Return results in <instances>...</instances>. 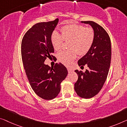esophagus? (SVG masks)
<instances>
[{
	"instance_id": "esophagus-1",
	"label": "esophagus",
	"mask_w": 127,
	"mask_h": 127,
	"mask_svg": "<svg viewBox=\"0 0 127 127\" xmlns=\"http://www.w3.org/2000/svg\"><path fill=\"white\" fill-rule=\"evenodd\" d=\"M67 69H68V72H72L73 71L72 69V68H67Z\"/></svg>"
}]
</instances>
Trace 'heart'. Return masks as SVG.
<instances>
[{
	"label": "heart",
	"instance_id": "obj_1",
	"mask_svg": "<svg viewBox=\"0 0 127 127\" xmlns=\"http://www.w3.org/2000/svg\"><path fill=\"white\" fill-rule=\"evenodd\" d=\"M60 31L61 35L56 31L53 32L51 41L56 51L62 48L64 40L70 41L69 48L71 50L62 51L57 55L59 61L64 65H69L76 58L77 53L80 55H84L90 51L94 41V31L91 28L76 24L63 26Z\"/></svg>",
	"mask_w": 127,
	"mask_h": 127
}]
</instances>
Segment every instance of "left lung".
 I'll return each instance as SVG.
<instances>
[{
  "instance_id": "1",
  "label": "left lung",
  "mask_w": 127,
  "mask_h": 127,
  "mask_svg": "<svg viewBox=\"0 0 127 127\" xmlns=\"http://www.w3.org/2000/svg\"><path fill=\"white\" fill-rule=\"evenodd\" d=\"M81 23L91 26L95 39L90 51L78 60L79 66L87 64L89 69L84 72L75 70L78 80L74 88L80 97L90 99L99 93L107 77L111 64V43L108 34L101 26L92 21Z\"/></svg>"
}]
</instances>
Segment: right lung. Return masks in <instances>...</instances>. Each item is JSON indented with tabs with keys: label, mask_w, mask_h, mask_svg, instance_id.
<instances>
[{
	"label": "right lung",
	"mask_w": 127,
	"mask_h": 127,
	"mask_svg": "<svg viewBox=\"0 0 127 127\" xmlns=\"http://www.w3.org/2000/svg\"><path fill=\"white\" fill-rule=\"evenodd\" d=\"M59 22L38 23L26 33L22 39L21 52L26 73L32 88L40 97L52 100L60 91V84L68 74L66 67L56 63L50 67L44 64L54 52L51 36Z\"/></svg>",
	"instance_id": "right-lung-1"
}]
</instances>
